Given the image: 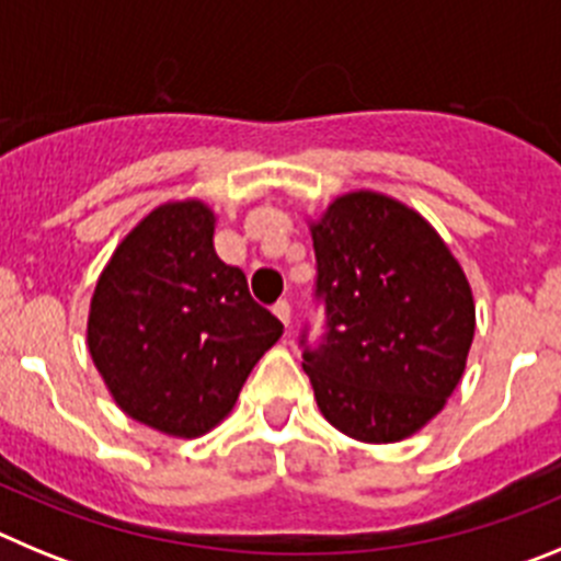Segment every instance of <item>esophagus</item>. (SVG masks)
I'll list each match as a JSON object with an SVG mask.
<instances>
[{
    "label": "esophagus",
    "mask_w": 561,
    "mask_h": 561,
    "mask_svg": "<svg viewBox=\"0 0 561 561\" xmlns=\"http://www.w3.org/2000/svg\"><path fill=\"white\" fill-rule=\"evenodd\" d=\"M272 311H275V317L284 325L291 323V306H289V300H277V304L272 306Z\"/></svg>",
    "instance_id": "obj_1"
}]
</instances>
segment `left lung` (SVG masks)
I'll use <instances>...</instances> for the list:
<instances>
[{
    "label": "left lung",
    "mask_w": 561,
    "mask_h": 561,
    "mask_svg": "<svg viewBox=\"0 0 561 561\" xmlns=\"http://www.w3.org/2000/svg\"><path fill=\"white\" fill-rule=\"evenodd\" d=\"M314 297L325 334L304 370L340 433L393 444L419 433L458 388L474 336V300L438 232L408 205L345 193L311 225Z\"/></svg>",
    "instance_id": "1"
}]
</instances>
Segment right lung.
Masks as SVG:
<instances>
[{
    "label": "right lung",
    "instance_id": "right-lung-1",
    "mask_svg": "<svg viewBox=\"0 0 561 561\" xmlns=\"http://www.w3.org/2000/svg\"><path fill=\"white\" fill-rule=\"evenodd\" d=\"M216 216L168 202L134 227L101 272L87 342L117 408L176 438L225 419L284 323L213 250Z\"/></svg>",
    "mask_w": 561,
    "mask_h": 561
}]
</instances>
